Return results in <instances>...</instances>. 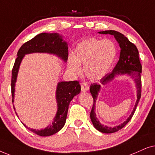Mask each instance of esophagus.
I'll return each instance as SVG.
<instances>
[{"mask_svg":"<svg viewBox=\"0 0 155 155\" xmlns=\"http://www.w3.org/2000/svg\"><path fill=\"white\" fill-rule=\"evenodd\" d=\"M81 91L82 92H86L89 89V87H88V85L86 83H81Z\"/></svg>","mask_w":155,"mask_h":155,"instance_id":"34e87169","label":"esophagus"}]
</instances>
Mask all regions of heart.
<instances>
[{"mask_svg":"<svg viewBox=\"0 0 155 155\" xmlns=\"http://www.w3.org/2000/svg\"><path fill=\"white\" fill-rule=\"evenodd\" d=\"M117 57V47L110 40L89 38L76 45L74 55L67 59V67L70 72L77 75L84 72L91 81L103 79L108 73Z\"/></svg>","mask_w":155,"mask_h":155,"instance_id":"1","label":"heart"}]
</instances>
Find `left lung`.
I'll list each match as a JSON object with an SVG mask.
<instances>
[{
    "instance_id": "1",
    "label": "left lung",
    "mask_w": 155,
    "mask_h": 155,
    "mask_svg": "<svg viewBox=\"0 0 155 155\" xmlns=\"http://www.w3.org/2000/svg\"><path fill=\"white\" fill-rule=\"evenodd\" d=\"M99 34L111 35L114 38L120 48L119 61L115 65L114 69L110 73L106 74L103 79H101L100 84L94 83L90 86V92L94 98V105H93L91 111L90 113L91 120L97 130L103 133H113L122 129L127 123L130 120L132 117L135 113L136 107L141 97V73L142 65L139 59V52L137 47L133 43L130 42L126 37L121 34L120 32L115 30H106L98 32ZM129 75L134 80L137 89V100L131 114L127 119V120L117 127H109L102 124L97 118L95 114V104L97 98L101 85H104L108 82L112 81L117 75Z\"/></svg>"
}]
</instances>
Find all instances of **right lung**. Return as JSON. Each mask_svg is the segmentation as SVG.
I'll return each mask as SVG.
<instances>
[{
    "mask_svg": "<svg viewBox=\"0 0 155 155\" xmlns=\"http://www.w3.org/2000/svg\"><path fill=\"white\" fill-rule=\"evenodd\" d=\"M32 53H47L59 57L64 62L68 59V43L63 40V37L59 33H40L28 42L23 44L18 51V57L15 59L12 70L11 93L14 102L15 91V83L20 66L25 54ZM81 92V86L77 81H59L56 89V101L57 110L52 123L44 129L36 130L30 128L22 123L25 127L37 135L47 137L57 133L64 127L67 120L69 103L76 95ZM14 110H15L14 107ZM16 115L18 114L15 112Z\"/></svg>",
    "mask_w": 155,
    "mask_h": 155,
    "instance_id": "obj_1",
    "label": "right lung"
}]
</instances>
